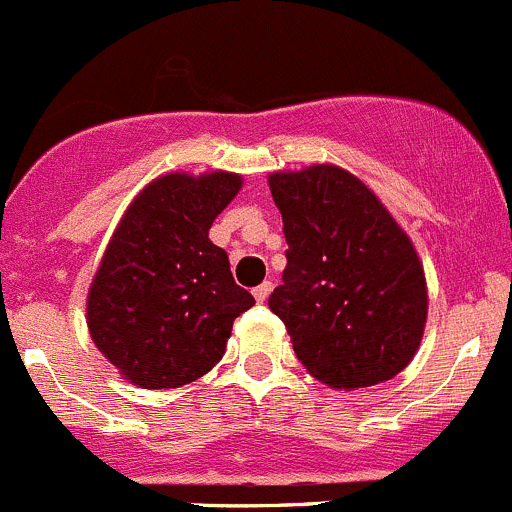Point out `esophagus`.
<instances>
[{
    "label": "esophagus",
    "mask_w": 512,
    "mask_h": 512,
    "mask_svg": "<svg viewBox=\"0 0 512 512\" xmlns=\"http://www.w3.org/2000/svg\"><path fill=\"white\" fill-rule=\"evenodd\" d=\"M271 288H273L271 281H263L261 286H256V288H254V298H256V301H258V303L266 301L268 293H271Z\"/></svg>",
    "instance_id": "34e87169"
}]
</instances>
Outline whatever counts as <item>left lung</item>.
Returning <instances> with one entry per match:
<instances>
[{
  "label": "left lung",
  "instance_id": "obj_1",
  "mask_svg": "<svg viewBox=\"0 0 512 512\" xmlns=\"http://www.w3.org/2000/svg\"><path fill=\"white\" fill-rule=\"evenodd\" d=\"M283 219L286 268L268 296L298 361L333 388L388 381L426 326V276L381 201L338 166L268 176Z\"/></svg>",
  "mask_w": 512,
  "mask_h": 512
}]
</instances>
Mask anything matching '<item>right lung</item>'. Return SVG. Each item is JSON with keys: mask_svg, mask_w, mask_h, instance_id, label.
Returning <instances> with one entry per match:
<instances>
[{"mask_svg": "<svg viewBox=\"0 0 512 512\" xmlns=\"http://www.w3.org/2000/svg\"><path fill=\"white\" fill-rule=\"evenodd\" d=\"M241 176L169 174L129 206L89 291L96 348L141 388H179L221 361L231 326L254 306L229 256L209 241Z\"/></svg>", "mask_w": 512, "mask_h": 512, "instance_id": "right-lung-1", "label": "right lung"}]
</instances>
